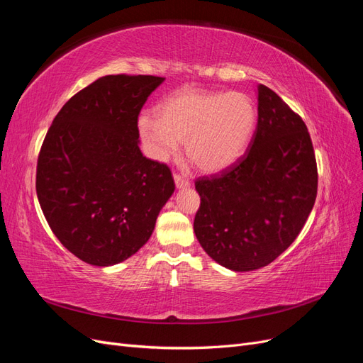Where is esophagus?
<instances>
[{"label":"esophagus","instance_id":"1","mask_svg":"<svg viewBox=\"0 0 363 363\" xmlns=\"http://www.w3.org/2000/svg\"><path fill=\"white\" fill-rule=\"evenodd\" d=\"M174 180H175V186H177V188H188L189 186V179H186L184 175L174 174Z\"/></svg>","mask_w":363,"mask_h":363}]
</instances>
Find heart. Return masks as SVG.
I'll use <instances>...</instances> for the list:
<instances>
[{"mask_svg":"<svg viewBox=\"0 0 363 363\" xmlns=\"http://www.w3.org/2000/svg\"><path fill=\"white\" fill-rule=\"evenodd\" d=\"M157 117L139 119V133L152 159L168 160L184 140V155L194 167L219 172L245 152L257 112L242 92L183 89L159 104Z\"/></svg>","mask_w":363,"mask_h":363,"instance_id":"b5f03b06","label":"heart"}]
</instances>
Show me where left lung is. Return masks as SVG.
I'll list each match as a JSON object with an SVG mask.
<instances>
[{
    "label": "left lung",
    "instance_id": "left-lung-1",
    "mask_svg": "<svg viewBox=\"0 0 363 363\" xmlns=\"http://www.w3.org/2000/svg\"><path fill=\"white\" fill-rule=\"evenodd\" d=\"M257 91V127L245 155L195 182V236L215 262L238 272L267 267L294 242L318 191L304 121L265 84Z\"/></svg>",
    "mask_w": 363,
    "mask_h": 363
}]
</instances>
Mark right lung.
Returning a JSON list of instances; mask_svg holds the SVG:
<instances>
[{"mask_svg":"<svg viewBox=\"0 0 363 363\" xmlns=\"http://www.w3.org/2000/svg\"><path fill=\"white\" fill-rule=\"evenodd\" d=\"M156 75H106L54 118L39 151L38 200L74 256L108 267L150 239L175 184L167 163L142 156L138 118Z\"/></svg>","mask_w":363,"mask_h":363,"instance_id":"obj_1","label":"right lung"}]
</instances>
